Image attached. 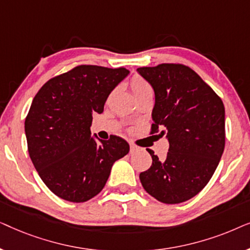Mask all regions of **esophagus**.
<instances>
[{
	"label": "esophagus",
	"mask_w": 250,
	"mask_h": 250,
	"mask_svg": "<svg viewBox=\"0 0 250 250\" xmlns=\"http://www.w3.org/2000/svg\"><path fill=\"white\" fill-rule=\"evenodd\" d=\"M129 150H131V153H133V152H135L136 150H138V146H134L133 145V143H129Z\"/></svg>",
	"instance_id": "esophagus-1"
}]
</instances>
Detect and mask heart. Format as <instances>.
<instances>
[{"label":"heart","instance_id":"heart-1","mask_svg":"<svg viewBox=\"0 0 250 250\" xmlns=\"http://www.w3.org/2000/svg\"><path fill=\"white\" fill-rule=\"evenodd\" d=\"M132 85V90L134 92L135 97L140 99L142 97H146V95H153V90L152 86L150 85V83L145 78L141 76H134L132 78L131 82Z\"/></svg>","mask_w":250,"mask_h":250}]
</instances>
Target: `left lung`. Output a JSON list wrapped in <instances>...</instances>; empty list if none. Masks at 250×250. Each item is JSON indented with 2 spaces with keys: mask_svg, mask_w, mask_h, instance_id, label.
Listing matches in <instances>:
<instances>
[{
  "mask_svg": "<svg viewBox=\"0 0 250 250\" xmlns=\"http://www.w3.org/2000/svg\"><path fill=\"white\" fill-rule=\"evenodd\" d=\"M155 91L151 134L166 135L165 160L152 150V164L140 173L142 187L164 204H180L206 187L225 146V110L221 98L190 67L162 63L138 68Z\"/></svg>",
  "mask_w": 250,
  "mask_h": 250,
  "instance_id": "1",
  "label": "left lung"
}]
</instances>
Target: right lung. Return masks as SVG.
Masks as SVG:
<instances>
[{
    "mask_svg": "<svg viewBox=\"0 0 250 250\" xmlns=\"http://www.w3.org/2000/svg\"><path fill=\"white\" fill-rule=\"evenodd\" d=\"M124 67L81 64L40 88L25 121L28 152L45 186L61 199L84 203L105 186L111 167L129 151L119 136L91 138L92 115L127 76Z\"/></svg>",
    "mask_w": 250,
    "mask_h": 250,
    "instance_id": "add662e5",
    "label": "right lung"
}]
</instances>
